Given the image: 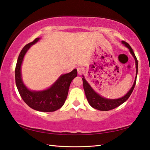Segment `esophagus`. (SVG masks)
Returning a JSON list of instances; mask_svg holds the SVG:
<instances>
[{
  "label": "esophagus",
  "mask_w": 150,
  "mask_h": 150,
  "mask_svg": "<svg viewBox=\"0 0 150 150\" xmlns=\"http://www.w3.org/2000/svg\"><path fill=\"white\" fill-rule=\"evenodd\" d=\"M77 72H78L79 75H81L83 72H84V69H83V68H82V67H78Z\"/></svg>",
  "instance_id": "obj_1"
}]
</instances>
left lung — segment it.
I'll list each match as a JSON object with an SVG mask.
<instances>
[{
    "mask_svg": "<svg viewBox=\"0 0 150 150\" xmlns=\"http://www.w3.org/2000/svg\"><path fill=\"white\" fill-rule=\"evenodd\" d=\"M122 44H124L126 47H128L130 51V54L132 55L134 57V59H135V63H136V77L135 80H134V84L132 87H131L130 91L127 93L125 95L123 96L122 97L119 98H116V99H110V98H106L103 97L99 94H98L96 92L94 91L93 88L91 87V86L89 85L87 80L85 79L84 75H83V88H84L85 93L86 95V97H87V99L88 100L89 105L92 106L93 108L96 109V110H101V111H108L112 110V109H114L116 107H118V106H120L122 104L124 103L125 101L128 100V98L130 97V95L132 93V91L135 87L136 82V77H137V74H138V60H137V58L136 57L135 54L133 52V50L132 49L130 45H129L128 43L126 42L122 41Z\"/></svg>",
    "mask_w": 150,
    "mask_h": 150,
    "instance_id": "left-lung-1",
    "label": "left lung"
}]
</instances>
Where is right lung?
<instances>
[{
  "label": "right lung",
  "instance_id": "1",
  "mask_svg": "<svg viewBox=\"0 0 150 150\" xmlns=\"http://www.w3.org/2000/svg\"><path fill=\"white\" fill-rule=\"evenodd\" d=\"M37 38L32 42L25 45L20 52L15 69V80L18 91L23 100L30 108L40 112H54L62 107L67 97L71 83L77 75V71L60 75L51 87L42 91L30 90L22 81L21 66L24 55L30 47L39 41Z\"/></svg>",
  "mask_w": 150,
  "mask_h": 150
}]
</instances>
